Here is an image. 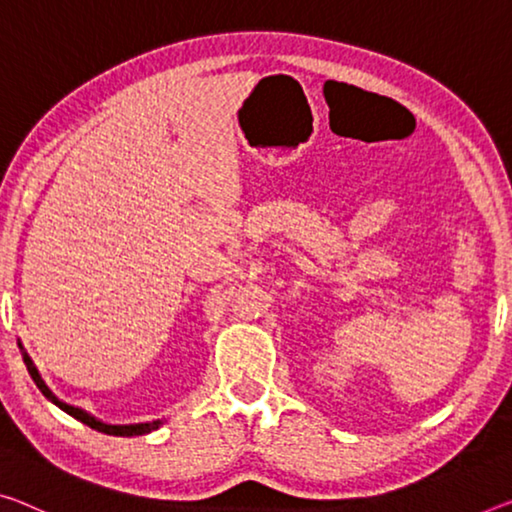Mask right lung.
<instances>
[{"label": "right lung", "instance_id": "obj_1", "mask_svg": "<svg viewBox=\"0 0 512 512\" xmlns=\"http://www.w3.org/2000/svg\"><path fill=\"white\" fill-rule=\"evenodd\" d=\"M25 364H27V368H29V375H31V380H34V382H36V387L43 391V396L50 398L54 405L61 407V410L68 412L70 416H75L77 421L86 423V426L93 428V430H98V432H105V435L132 437V435H146V432H151V430H157V428H160V423H162V421H153V423H135V426H107V423H102V421H98V419H93L91 414H86L84 410H80V407H73V405H66V403H61V400H59L57 396H52V391L45 387V382L41 380V375H38V371H36V368H34V364H31V359H29L27 355H25Z\"/></svg>", "mask_w": 512, "mask_h": 512}]
</instances>
